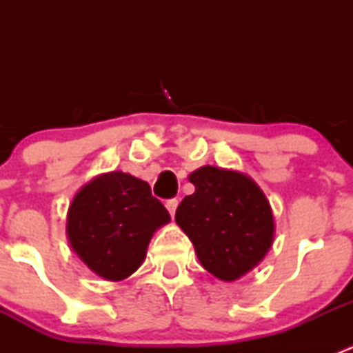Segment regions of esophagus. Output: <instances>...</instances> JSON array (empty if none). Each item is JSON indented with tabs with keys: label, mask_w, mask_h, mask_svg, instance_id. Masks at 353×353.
<instances>
[{
	"label": "esophagus",
	"mask_w": 353,
	"mask_h": 353,
	"mask_svg": "<svg viewBox=\"0 0 353 353\" xmlns=\"http://www.w3.org/2000/svg\"><path fill=\"white\" fill-rule=\"evenodd\" d=\"M177 205H179V201H177V199H169V201L165 203V208L169 210V213H170V216H174L176 215V210H177Z\"/></svg>",
	"instance_id": "esophagus-1"
}]
</instances>
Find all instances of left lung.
Returning <instances> with one entry per match:
<instances>
[{"instance_id":"left-lung-1","label":"left lung","mask_w":353,"mask_h":353,"mask_svg":"<svg viewBox=\"0 0 353 353\" xmlns=\"http://www.w3.org/2000/svg\"><path fill=\"white\" fill-rule=\"evenodd\" d=\"M194 193L181 201L176 223L203 268L234 282L258 266L275 239L272 206L254 179L239 170L203 165L190 174Z\"/></svg>"}]
</instances>
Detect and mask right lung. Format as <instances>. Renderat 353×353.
I'll use <instances>...</instances> for the list:
<instances>
[{
  "instance_id": "1",
  "label": "right lung",
  "mask_w": 353,
  "mask_h": 353,
  "mask_svg": "<svg viewBox=\"0 0 353 353\" xmlns=\"http://www.w3.org/2000/svg\"><path fill=\"white\" fill-rule=\"evenodd\" d=\"M170 215L148 183L112 170L78 190L66 215L68 244L88 270L109 282L133 275L157 229Z\"/></svg>"
}]
</instances>
